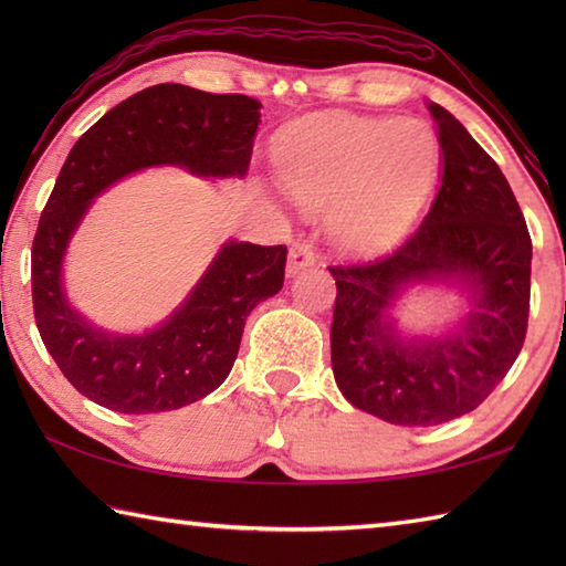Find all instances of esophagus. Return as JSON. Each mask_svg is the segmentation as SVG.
<instances>
[{
  "instance_id": "obj_1",
  "label": "esophagus",
  "mask_w": 566,
  "mask_h": 566,
  "mask_svg": "<svg viewBox=\"0 0 566 566\" xmlns=\"http://www.w3.org/2000/svg\"><path fill=\"white\" fill-rule=\"evenodd\" d=\"M316 262V250L311 245V240H296L290 250V262H286V272L296 274L298 270L308 268Z\"/></svg>"
}]
</instances>
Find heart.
Returning a JSON list of instances; mask_svg holds the SVG:
<instances>
[{
	"label": "heart",
	"mask_w": 566,
	"mask_h": 566,
	"mask_svg": "<svg viewBox=\"0 0 566 566\" xmlns=\"http://www.w3.org/2000/svg\"><path fill=\"white\" fill-rule=\"evenodd\" d=\"M440 146L423 122L321 118L280 150V177L296 199L335 209L350 248L377 250L399 238L423 207Z\"/></svg>",
	"instance_id": "heart-1"
}]
</instances>
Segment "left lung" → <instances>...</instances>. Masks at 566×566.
I'll return each instance as SVG.
<instances>
[{
	"instance_id": "1",
	"label": "left lung",
	"mask_w": 566,
	"mask_h": 566,
	"mask_svg": "<svg viewBox=\"0 0 566 566\" xmlns=\"http://www.w3.org/2000/svg\"><path fill=\"white\" fill-rule=\"evenodd\" d=\"M442 179L416 231L387 255L331 264L333 375L353 406L396 426H438L482 403L509 375L531 314L533 240L494 158L430 104ZM457 275L475 308L450 339L403 344L386 323L401 285Z\"/></svg>"
}]
</instances>
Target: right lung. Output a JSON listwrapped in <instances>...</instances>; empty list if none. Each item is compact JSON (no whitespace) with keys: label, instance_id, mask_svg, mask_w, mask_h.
Returning a JSON list of instances; mask_svg holds the SVG:
<instances>
[{"label":"right lung","instance_id":"1","mask_svg":"<svg viewBox=\"0 0 566 566\" xmlns=\"http://www.w3.org/2000/svg\"><path fill=\"white\" fill-rule=\"evenodd\" d=\"M262 104L165 82L104 114L70 150L31 248L33 316L65 379L116 413L195 403L231 371L245 318L284 284L286 245L228 243L177 314L146 335H109L65 302L60 264L82 213L102 189L150 165L197 175H245Z\"/></svg>","mask_w":566,"mask_h":566}]
</instances>
